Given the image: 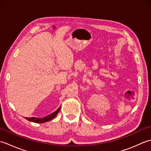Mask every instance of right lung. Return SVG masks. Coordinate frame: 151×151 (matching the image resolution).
Listing matches in <instances>:
<instances>
[{
    "label": "right lung",
    "mask_w": 151,
    "mask_h": 151,
    "mask_svg": "<svg viewBox=\"0 0 151 151\" xmlns=\"http://www.w3.org/2000/svg\"><path fill=\"white\" fill-rule=\"evenodd\" d=\"M61 109V106L56 111H55L53 113H52L51 114L47 115V116L43 118H37V117H30V118H26V119H27L28 121H31V122H34V123H45V122L49 121H50L51 119H52L53 118L55 117L58 113L60 111Z\"/></svg>",
    "instance_id": "1"
}]
</instances>
